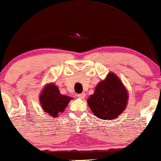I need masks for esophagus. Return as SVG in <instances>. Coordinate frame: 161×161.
Segmentation results:
<instances>
[{
	"label": "esophagus",
	"mask_w": 161,
	"mask_h": 161,
	"mask_svg": "<svg viewBox=\"0 0 161 161\" xmlns=\"http://www.w3.org/2000/svg\"><path fill=\"white\" fill-rule=\"evenodd\" d=\"M86 93H82V94H78V96L79 98H81V99H84L85 97H86Z\"/></svg>",
	"instance_id": "obj_1"
}]
</instances>
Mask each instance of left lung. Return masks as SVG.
I'll use <instances>...</instances> for the list:
<instances>
[{"instance_id": "left-lung-1", "label": "left lung", "mask_w": 161, "mask_h": 161, "mask_svg": "<svg viewBox=\"0 0 161 161\" xmlns=\"http://www.w3.org/2000/svg\"><path fill=\"white\" fill-rule=\"evenodd\" d=\"M127 92L122 82L113 73L97 86L94 94L88 99V106L97 117L103 120L114 119L127 106Z\"/></svg>"}]
</instances>
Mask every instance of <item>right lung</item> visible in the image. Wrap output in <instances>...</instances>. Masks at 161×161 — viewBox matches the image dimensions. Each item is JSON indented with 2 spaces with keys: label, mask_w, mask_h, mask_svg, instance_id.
<instances>
[{
  "label": "right lung",
  "mask_w": 161,
  "mask_h": 161,
  "mask_svg": "<svg viewBox=\"0 0 161 161\" xmlns=\"http://www.w3.org/2000/svg\"><path fill=\"white\" fill-rule=\"evenodd\" d=\"M72 99L70 97L61 94L55 84L47 85L40 96V101L42 109L53 119L64 111V109Z\"/></svg>",
  "instance_id": "obj_1"
}]
</instances>
